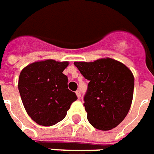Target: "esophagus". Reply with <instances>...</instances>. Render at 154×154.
I'll use <instances>...</instances> for the list:
<instances>
[{
  "instance_id": "1",
  "label": "esophagus",
  "mask_w": 154,
  "mask_h": 154,
  "mask_svg": "<svg viewBox=\"0 0 154 154\" xmlns=\"http://www.w3.org/2000/svg\"><path fill=\"white\" fill-rule=\"evenodd\" d=\"M76 94H77V97H78V98H80V97H81V92L79 91V90L76 91Z\"/></svg>"
}]
</instances>
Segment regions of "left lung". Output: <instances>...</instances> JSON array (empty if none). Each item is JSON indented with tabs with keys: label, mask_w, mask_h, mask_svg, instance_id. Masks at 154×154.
Listing matches in <instances>:
<instances>
[{
	"label": "left lung",
	"mask_w": 154,
	"mask_h": 154,
	"mask_svg": "<svg viewBox=\"0 0 154 154\" xmlns=\"http://www.w3.org/2000/svg\"><path fill=\"white\" fill-rule=\"evenodd\" d=\"M74 65L89 81L83 98L89 122L103 131L116 128L125 118L132 104L134 88L132 72L111 58L75 62Z\"/></svg>",
	"instance_id": "left-lung-1"
}]
</instances>
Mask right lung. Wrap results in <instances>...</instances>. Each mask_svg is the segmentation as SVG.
I'll return each instance as SVG.
<instances>
[{"label": "right lung", "instance_id": "right-lung-1", "mask_svg": "<svg viewBox=\"0 0 154 154\" xmlns=\"http://www.w3.org/2000/svg\"><path fill=\"white\" fill-rule=\"evenodd\" d=\"M67 66V62L50 59L32 63L20 73L18 89L25 109L39 125L48 127L62 121L77 99L62 73Z\"/></svg>", "mask_w": 154, "mask_h": 154}]
</instances>
